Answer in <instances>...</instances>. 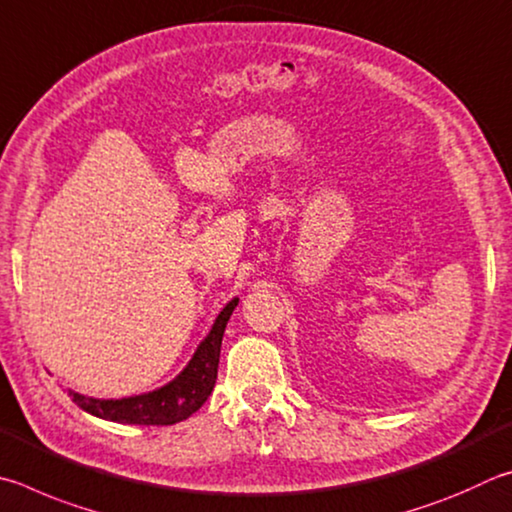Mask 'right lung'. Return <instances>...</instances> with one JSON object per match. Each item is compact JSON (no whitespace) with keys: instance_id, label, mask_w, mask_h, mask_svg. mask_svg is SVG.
<instances>
[{"instance_id":"obj_1","label":"right lung","mask_w":512,"mask_h":512,"mask_svg":"<svg viewBox=\"0 0 512 512\" xmlns=\"http://www.w3.org/2000/svg\"><path fill=\"white\" fill-rule=\"evenodd\" d=\"M238 306V297H233L227 306L220 310L197 351L193 353L191 362L184 366V371L177 378L170 380L164 387L155 391L141 393V396L119 398V400H103V398H87L76 391H69L76 405L96 418L112 420V423L123 425H175L179 420H186L200 409L206 398L211 396L218 378V362H220V346L222 335L227 328L231 312Z\"/></svg>"}]
</instances>
